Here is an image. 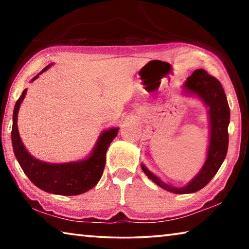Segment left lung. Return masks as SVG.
<instances>
[{"mask_svg":"<svg viewBox=\"0 0 249 249\" xmlns=\"http://www.w3.org/2000/svg\"><path fill=\"white\" fill-rule=\"evenodd\" d=\"M184 88L190 93L199 95L210 107L211 136L208 158L203 168L187 187L175 188L163 182L158 177L151 174L144 165H142V171L150 180H153L159 187L174 193L196 192L205 187L220 169L229 147L227 127L230 124V107L221 82L216 78L210 75L205 70L197 69L187 79Z\"/></svg>","mask_w":249,"mask_h":249,"instance_id":"left-lung-1","label":"left lung"}]
</instances>
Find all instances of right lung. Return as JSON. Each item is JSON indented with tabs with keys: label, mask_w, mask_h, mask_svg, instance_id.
I'll return each instance as SVG.
<instances>
[{
	"label": "right lung",
	"mask_w": 249,
	"mask_h": 249,
	"mask_svg": "<svg viewBox=\"0 0 249 249\" xmlns=\"http://www.w3.org/2000/svg\"><path fill=\"white\" fill-rule=\"evenodd\" d=\"M49 67L50 65L41 70L36 77L33 78L32 81H35L38 75L47 70ZM26 91L27 89L23 91L15 104L13 126H12L13 149L23 171L36 187L46 192L61 196H77L89 191L99 182L103 175L107 150L112 141L116 137L119 129L111 128L101 135L93 153L89 158L82 161L60 163V165L39 161L32 157L25 149L18 129V108L25 98Z\"/></svg>",
	"instance_id": "right-lung-1"
}]
</instances>
